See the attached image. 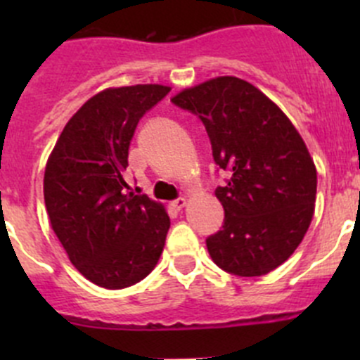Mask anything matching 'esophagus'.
<instances>
[{"label":"esophagus","instance_id":"esophagus-1","mask_svg":"<svg viewBox=\"0 0 360 360\" xmlns=\"http://www.w3.org/2000/svg\"><path fill=\"white\" fill-rule=\"evenodd\" d=\"M170 205H172L174 210H183L184 207H186V198H184V197L177 198V200H174L172 203H170Z\"/></svg>","mask_w":360,"mask_h":360}]
</instances>
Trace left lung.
<instances>
[{"label": "left lung", "mask_w": 360, "mask_h": 360, "mask_svg": "<svg viewBox=\"0 0 360 360\" xmlns=\"http://www.w3.org/2000/svg\"><path fill=\"white\" fill-rule=\"evenodd\" d=\"M200 116L217 165L230 179L216 190L223 230L207 250L224 271L259 277L291 257L311 223L317 169L285 112L237 76H217L172 97Z\"/></svg>", "instance_id": "8db88e82"}]
</instances>
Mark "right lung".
<instances>
[{
  "instance_id": "1",
  "label": "right lung",
  "mask_w": 360,
  "mask_h": 360,
  "mask_svg": "<svg viewBox=\"0 0 360 360\" xmlns=\"http://www.w3.org/2000/svg\"><path fill=\"white\" fill-rule=\"evenodd\" d=\"M170 86H111L90 97L46 160L43 197L53 233L76 270L96 285L123 289L157 266L170 219L162 203L127 193L123 172L141 116Z\"/></svg>"
}]
</instances>
